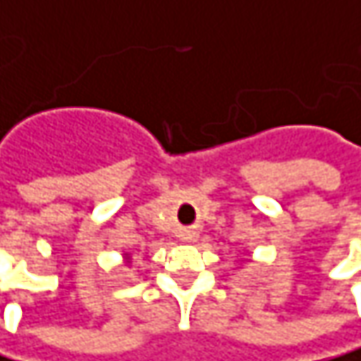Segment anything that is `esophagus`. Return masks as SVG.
Masks as SVG:
<instances>
[{
    "mask_svg": "<svg viewBox=\"0 0 361 361\" xmlns=\"http://www.w3.org/2000/svg\"><path fill=\"white\" fill-rule=\"evenodd\" d=\"M179 237H182L184 241H192L195 239V233L192 231H182V235H179Z\"/></svg>",
    "mask_w": 361,
    "mask_h": 361,
    "instance_id": "1",
    "label": "esophagus"
}]
</instances>
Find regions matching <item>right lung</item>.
Here are the masks:
<instances>
[{"label": "right lung", "instance_id": "1", "mask_svg": "<svg viewBox=\"0 0 361 361\" xmlns=\"http://www.w3.org/2000/svg\"><path fill=\"white\" fill-rule=\"evenodd\" d=\"M124 258H126V262H128V260H130V258H128V254H124Z\"/></svg>", "mask_w": 361, "mask_h": 361}]
</instances>
